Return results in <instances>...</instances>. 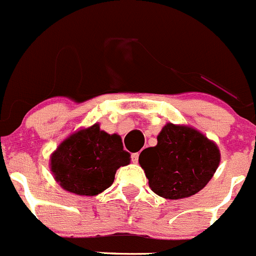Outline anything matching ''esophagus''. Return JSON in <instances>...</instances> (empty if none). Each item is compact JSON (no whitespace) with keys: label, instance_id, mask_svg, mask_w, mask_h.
<instances>
[{"label":"esophagus","instance_id":"34e87169","mask_svg":"<svg viewBox=\"0 0 256 256\" xmlns=\"http://www.w3.org/2000/svg\"><path fill=\"white\" fill-rule=\"evenodd\" d=\"M138 159H139V153L132 154V160H133V163H138Z\"/></svg>","mask_w":256,"mask_h":256}]
</instances>
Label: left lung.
Instances as JSON below:
<instances>
[{
    "label": "left lung",
    "instance_id": "obj_1",
    "mask_svg": "<svg viewBox=\"0 0 256 256\" xmlns=\"http://www.w3.org/2000/svg\"><path fill=\"white\" fill-rule=\"evenodd\" d=\"M156 139V146L139 156L152 190L172 200L202 190L219 166L216 144L196 129L173 123L164 126Z\"/></svg>",
    "mask_w": 256,
    "mask_h": 256
}]
</instances>
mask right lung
I'll return each instance as SVG.
<instances>
[{
  "label": "right lung",
  "mask_w": 256,
  "mask_h": 256,
  "mask_svg": "<svg viewBox=\"0 0 256 256\" xmlns=\"http://www.w3.org/2000/svg\"><path fill=\"white\" fill-rule=\"evenodd\" d=\"M129 162L130 154L123 149L122 138L93 124L58 146L50 156V172L64 190L92 196L110 188L117 169Z\"/></svg>",
  "instance_id": "add662e5"
}]
</instances>
